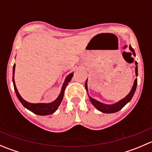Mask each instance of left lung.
<instances>
[{
    "mask_svg": "<svg viewBox=\"0 0 152 152\" xmlns=\"http://www.w3.org/2000/svg\"><path fill=\"white\" fill-rule=\"evenodd\" d=\"M129 49L132 52V54L134 55V56H135V53H134V49L132 48L131 45L129 46ZM135 65H136L135 74H136V76H137V62H135ZM137 79H136L135 80H134V84H133V86L132 87V90L131 91H130V93H129L125 98H124L123 99L119 101V102H117V103L113 104H105L102 103V102L93 99V98H91L90 96H89V98H90V102H91V103L93 104V105L98 110H99V111L102 112V113H114L121 110L124 106L128 102H129L130 101H131L132 98L133 96H134V92H135L136 90V88H137ZM85 88L87 91V79L86 80V82H85Z\"/></svg>",
    "mask_w": 152,
    "mask_h": 152,
    "instance_id": "8db88e82",
    "label": "left lung"
}]
</instances>
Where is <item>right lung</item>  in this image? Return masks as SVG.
<instances>
[{"mask_svg": "<svg viewBox=\"0 0 152 152\" xmlns=\"http://www.w3.org/2000/svg\"><path fill=\"white\" fill-rule=\"evenodd\" d=\"M15 70V64L13 66V76H12V82H13L14 88H15V93H16V95L17 96H18V99H19V101L21 102V104H22L26 108L28 109V110L31 111L32 113H34V114L39 115H48L53 114V113L57 110V108L59 107V106L60 105L61 102H62V99H63L65 87H66V86L67 85V84H68V82H70V80H71L72 77H73V73H70V74L67 76L66 79H65V82H64L63 85H62V87L61 93H59V96H58V98L56 99V100H54L53 102H50V103H48V104H45V103L32 104V103H29V102L24 100V99L20 96V93H18V89H17L16 85H15V79H14Z\"/></svg>", "mask_w": 152, "mask_h": 152, "instance_id": "1", "label": "right lung"}]
</instances>
